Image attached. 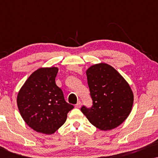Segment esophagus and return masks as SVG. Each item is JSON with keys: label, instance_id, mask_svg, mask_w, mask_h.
<instances>
[{"label": "esophagus", "instance_id": "34e87169", "mask_svg": "<svg viewBox=\"0 0 158 158\" xmlns=\"http://www.w3.org/2000/svg\"><path fill=\"white\" fill-rule=\"evenodd\" d=\"M81 101H78V102H77L76 104H75V107H76V108H81Z\"/></svg>", "mask_w": 158, "mask_h": 158}]
</instances>
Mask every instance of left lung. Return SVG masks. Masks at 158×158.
Wrapping results in <instances>:
<instances>
[{
    "label": "left lung",
    "mask_w": 158,
    "mask_h": 158,
    "mask_svg": "<svg viewBox=\"0 0 158 158\" xmlns=\"http://www.w3.org/2000/svg\"><path fill=\"white\" fill-rule=\"evenodd\" d=\"M93 101L91 107L81 111L101 130L114 129L124 122L132 108L134 95L124 77L109 64H94L86 70Z\"/></svg>",
    "instance_id": "1"
}]
</instances>
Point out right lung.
<instances>
[{
  "mask_svg": "<svg viewBox=\"0 0 158 158\" xmlns=\"http://www.w3.org/2000/svg\"><path fill=\"white\" fill-rule=\"evenodd\" d=\"M58 68H40L27 80L17 96L21 116L28 126L37 132L52 135L65 122L74 106L64 100L56 85Z\"/></svg>",
  "mask_w": 158,
  "mask_h": 158,
  "instance_id": "1",
  "label": "right lung"
}]
</instances>
